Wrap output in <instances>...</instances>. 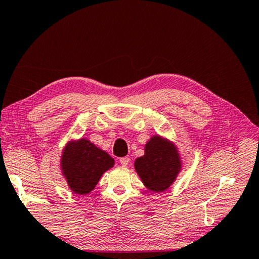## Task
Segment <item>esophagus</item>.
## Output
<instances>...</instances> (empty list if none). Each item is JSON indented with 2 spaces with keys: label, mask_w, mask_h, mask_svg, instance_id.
<instances>
[{
  "label": "esophagus",
  "mask_w": 259,
  "mask_h": 259,
  "mask_svg": "<svg viewBox=\"0 0 259 259\" xmlns=\"http://www.w3.org/2000/svg\"><path fill=\"white\" fill-rule=\"evenodd\" d=\"M129 157H121V159H120V163L122 164V166H126V165H128V163H129Z\"/></svg>",
  "instance_id": "34e87169"
}]
</instances>
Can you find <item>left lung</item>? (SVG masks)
Wrapping results in <instances>:
<instances>
[{
	"instance_id": "left-lung-1",
	"label": "left lung",
	"mask_w": 259,
	"mask_h": 259,
	"mask_svg": "<svg viewBox=\"0 0 259 259\" xmlns=\"http://www.w3.org/2000/svg\"><path fill=\"white\" fill-rule=\"evenodd\" d=\"M135 169L146 188L163 192L172 185L182 170L178 148L169 139L156 135L145 145V154L135 161Z\"/></svg>"
}]
</instances>
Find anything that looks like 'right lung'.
Instances as JSON below:
<instances>
[{
  "label": "right lung",
  "mask_w": 259,
  "mask_h": 259,
  "mask_svg": "<svg viewBox=\"0 0 259 259\" xmlns=\"http://www.w3.org/2000/svg\"><path fill=\"white\" fill-rule=\"evenodd\" d=\"M113 165V157L87 138L68 142L60 159L61 172L68 187L81 195L93 191L103 174Z\"/></svg>",
  "instance_id": "right-lung-1"
}]
</instances>
